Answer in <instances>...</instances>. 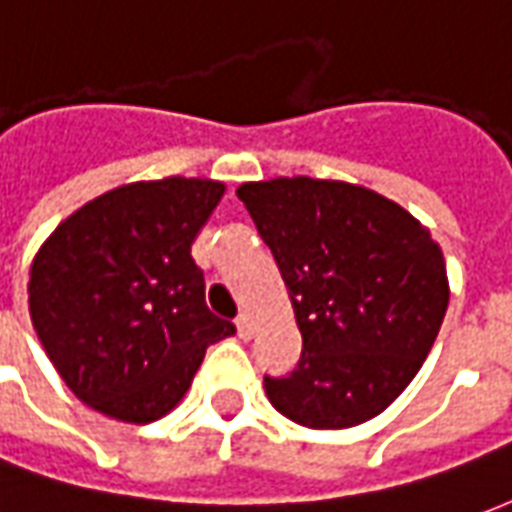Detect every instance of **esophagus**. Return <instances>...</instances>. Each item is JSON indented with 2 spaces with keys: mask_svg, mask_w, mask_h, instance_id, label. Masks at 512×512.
Segmentation results:
<instances>
[{
  "mask_svg": "<svg viewBox=\"0 0 512 512\" xmlns=\"http://www.w3.org/2000/svg\"><path fill=\"white\" fill-rule=\"evenodd\" d=\"M235 326H238V334H241L244 340H249V337H252V332H255V329H252V318H249L246 312H241V315L235 318Z\"/></svg>",
  "mask_w": 512,
  "mask_h": 512,
  "instance_id": "1",
  "label": "esophagus"
}]
</instances>
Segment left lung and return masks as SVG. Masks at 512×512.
Listing matches in <instances>:
<instances>
[{
	"mask_svg": "<svg viewBox=\"0 0 512 512\" xmlns=\"http://www.w3.org/2000/svg\"><path fill=\"white\" fill-rule=\"evenodd\" d=\"M235 194L277 260L301 332L299 365L263 378L271 406L315 430L378 417L444 321L439 244L406 208L343 180L274 178Z\"/></svg>",
	"mask_w": 512,
	"mask_h": 512,
	"instance_id": "obj_1",
	"label": "left lung"
}]
</instances>
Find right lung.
Here are the masks:
<instances>
[{
    "mask_svg": "<svg viewBox=\"0 0 512 512\" xmlns=\"http://www.w3.org/2000/svg\"><path fill=\"white\" fill-rule=\"evenodd\" d=\"M224 194L208 178L106 191L46 238L29 268V315L73 395L145 425L186 395L205 348L235 326L205 304L191 244Z\"/></svg>",
    "mask_w": 512,
    "mask_h": 512,
    "instance_id": "1",
    "label": "right lung"
}]
</instances>
